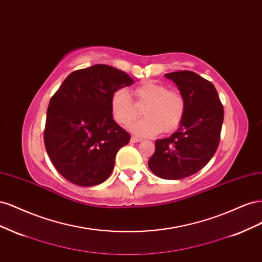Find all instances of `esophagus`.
<instances>
[{"label": "esophagus", "mask_w": 262, "mask_h": 262, "mask_svg": "<svg viewBox=\"0 0 262 262\" xmlns=\"http://www.w3.org/2000/svg\"><path fill=\"white\" fill-rule=\"evenodd\" d=\"M141 141H142V139L137 138V137H132L131 140H130L131 143H138V142H141Z\"/></svg>", "instance_id": "obj_1"}]
</instances>
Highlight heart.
Instances as JSON below:
<instances>
[{
  "instance_id": "obj_1",
  "label": "heart",
  "mask_w": 262,
  "mask_h": 262,
  "mask_svg": "<svg viewBox=\"0 0 262 262\" xmlns=\"http://www.w3.org/2000/svg\"><path fill=\"white\" fill-rule=\"evenodd\" d=\"M134 102L128 92L117 90L110 98V108L115 121L128 126L139 117L142 108V120L131 126V131L142 137L155 136L158 132L170 133L177 130L186 114V99L180 92L167 90L164 84L145 82L133 89Z\"/></svg>"
}]
</instances>
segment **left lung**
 Returning a JSON list of instances; mask_svg holds the SVG:
<instances>
[{"instance_id":"1","label":"left lung","mask_w":262,"mask_h":262,"mask_svg":"<svg viewBox=\"0 0 262 262\" xmlns=\"http://www.w3.org/2000/svg\"><path fill=\"white\" fill-rule=\"evenodd\" d=\"M186 99V114L179 129L169 138L156 140L148 161L154 175L178 180L207 165L219 147L224 108L214 85L191 71L165 74Z\"/></svg>"}]
</instances>
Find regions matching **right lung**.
<instances>
[{
  "label": "right lung",
  "mask_w": 262,
  "mask_h": 262,
  "mask_svg": "<svg viewBox=\"0 0 262 262\" xmlns=\"http://www.w3.org/2000/svg\"><path fill=\"white\" fill-rule=\"evenodd\" d=\"M133 84L123 71L106 64L71 73L50 99L45 146L61 175L82 187L104 182L130 134L114 120L110 98Z\"/></svg>",
  "instance_id": "1"
}]
</instances>
